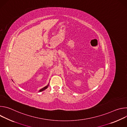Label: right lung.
<instances>
[{
  "mask_svg": "<svg viewBox=\"0 0 127 127\" xmlns=\"http://www.w3.org/2000/svg\"><path fill=\"white\" fill-rule=\"evenodd\" d=\"M48 86H49V84L47 85H46V86H45L44 87H43V88H42V89H40L39 90V92H42V91H43V90H45L46 89H47V88H48Z\"/></svg>",
  "mask_w": 127,
  "mask_h": 127,
  "instance_id": "right-lung-1",
  "label": "right lung"
}]
</instances>
